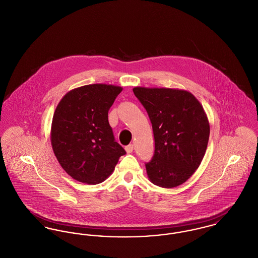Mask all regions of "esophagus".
Instances as JSON below:
<instances>
[{
  "mask_svg": "<svg viewBox=\"0 0 258 258\" xmlns=\"http://www.w3.org/2000/svg\"><path fill=\"white\" fill-rule=\"evenodd\" d=\"M133 150H134V146H133V145H128V146H126V147H125V151L127 152V154L132 153V152H133Z\"/></svg>",
  "mask_w": 258,
  "mask_h": 258,
  "instance_id": "obj_1",
  "label": "esophagus"
}]
</instances>
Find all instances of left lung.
I'll return each instance as SVG.
<instances>
[{
	"instance_id": "8db88e82",
	"label": "left lung",
	"mask_w": 258,
	"mask_h": 258,
	"mask_svg": "<svg viewBox=\"0 0 258 258\" xmlns=\"http://www.w3.org/2000/svg\"><path fill=\"white\" fill-rule=\"evenodd\" d=\"M148 112L155 153L146 162L152 183L174 188L185 183L200 166L209 139V123L200 102L187 91L167 88L133 89Z\"/></svg>"
}]
</instances>
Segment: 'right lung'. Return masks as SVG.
I'll return each mask as SVG.
<instances>
[{
    "instance_id": "right-lung-1",
    "label": "right lung",
    "mask_w": 258,
    "mask_h": 258,
    "mask_svg": "<svg viewBox=\"0 0 258 258\" xmlns=\"http://www.w3.org/2000/svg\"><path fill=\"white\" fill-rule=\"evenodd\" d=\"M121 91L112 85H87L70 91L57 104L52 117V150L73 179L91 185L102 183L126 154L107 117Z\"/></svg>"
}]
</instances>
